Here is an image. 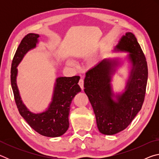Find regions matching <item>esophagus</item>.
<instances>
[{
    "instance_id": "obj_1",
    "label": "esophagus",
    "mask_w": 159,
    "mask_h": 159,
    "mask_svg": "<svg viewBox=\"0 0 159 159\" xmlns=\"http://www.w3.org/2000/svg\"><path fill=\"white\" fill-rule=\"evenodd\" d=\"M83 84H84V81H83V80L82 79H80L79 82V85H80V88H81L82 90L83 89Z\"/></svg>"
}]
</instances>
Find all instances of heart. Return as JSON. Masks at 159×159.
Returning a JSON list of instances; mask_svg holds the SVG:
<instances>
[{
  "label": "heart",
  "instance_id": "heart-1",
  "mask_svg": "<svg viewBox=\"0 0 159 159\" xmlns=\"http://www.w3.org/2000/svg\"><path fill=\"white\" fill-rule=\"evenodd\" d=\"M68 63H69V64H71H71H74V63H73V61H71V60H69V61H68Z\"/></svg>",
  "mask_w": 159,
  "mask_h": 159
}]
</instances>
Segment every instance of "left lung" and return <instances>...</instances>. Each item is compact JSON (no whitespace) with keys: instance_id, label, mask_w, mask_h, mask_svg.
<instances>
[{"instance_id":"obj_1","label":"left lung","mask_w":159,"mask_h":159,"mask_svg":"<svg viewBox=\"0 0 159 159\" xmlns=\"http://www.w3.org/2000/svg\"><path fill=\"white\" fill-rule=\"evenodd\" d=\"M128 53L124 57L104 59L85 74L84 92L95 113L102 134L113 135L128 127L143 104L147 83L146 58L134 35L126 32L114 48ZM127 64L129 74L124 89L115 92L112 78Z\"/></svg>"}]
</instances>
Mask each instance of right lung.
I'll use <instances>...</instances> for the list:
<instances>
[{
  "instance_id": "right-lung-1",
  "label": "right lung",
  "mask_w": 159,
  "mask_h": 159,
  "mask_svg": "<svg viewBox=\"0 0 159 159\" xmlns=\"http://www.w3.org/2000/svg\"><path fill=\"white\" fill-rule=\"evenodd\" d=\"M39 37V34L30 33L21 40L12 60L11 85L19 112L28 124L41 135L57 138L64 134L69 128L70 105L75 95L81 91L78 84L80 76L56 78L52 99L47 108L36 113L30 111L23 102L19 90L17 66L26 53L38 46Z\"/></svg>"
}]
</instances>
